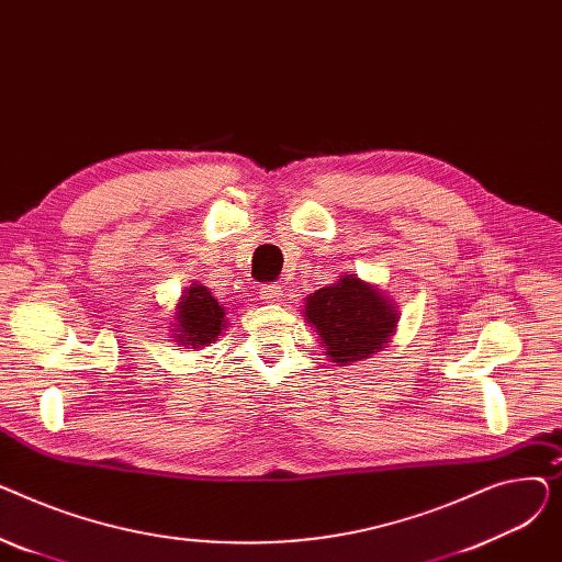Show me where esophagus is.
Wrapping results in <instances>:
<instances>
[{
	"label": "esophagus",
	"instance_id": "obj_1",
	"mask_svg": "<svg viewBox=\"0 0 562 562\" xmlns=\"http://www.w3.org/2000/svg\"><path fill=\"white\" fill-rule=\"evenodd\" d=\"M259 293H261V301L263 303H280L282 301V296H284V293H282V289L278 286V284H263L261 289H259Z\"/></svg>",
	"mask_w": 562,
	"mask_h": 562
}]
</instances>
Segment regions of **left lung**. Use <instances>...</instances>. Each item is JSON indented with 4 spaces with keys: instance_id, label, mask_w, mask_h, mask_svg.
<instances>
[{
    "instance_id": "8db88e82",
    "label": "left lung",
    "mask_w": 562,
    "mask_h": 562,
    "mask_svg": "<svg viewBox=\"0 0 562 562\" xmlns=\"http://www.w3.org/2000/svg\"><path fill=\"white\" fill-rule=\"evenodd\" d=\"M303 316L337 367L385 350L401 318L390 296L356 273L341 276L335 284L310 293Z\"/></svg>"
}]
</instances>
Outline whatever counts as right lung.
<instances>
[{
	"mask_svg": "<svg viewBox=\"0 0 562 562\" xmlns=\"http://www.w3.org/2000/svg\"><path fill=\"white\" fill-rule=\"evenodd\" d=\"M172 341L184 348H204L214 344L227 328L225 307L200 282H191L182 291L170 321Z\"/></svg>",
	"mask_w": 562,
	"mask_h": 562,
	"instance_id": "1",
	"label": "right lung"
}]
</instances>
